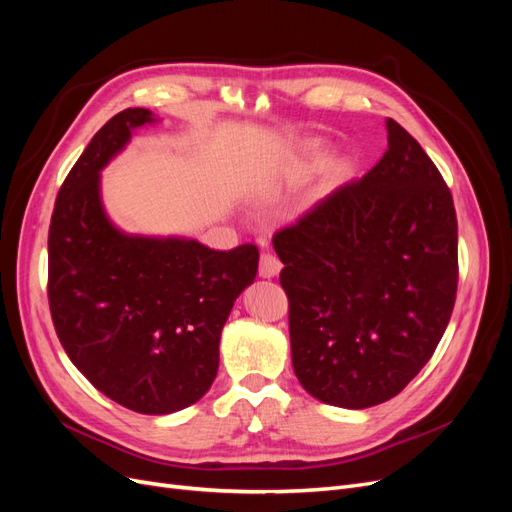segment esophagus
<instances>
[{
	"label": "esophagus",
	"mask_w": 512,
	"mask_h": 512,
	"mask_svg": "<svg viewBox=\"0 0 512 512\" xmlns=\"http://www.w3.org/2000/svg\"><path fill=\"white\" fill-rule=\"evenodd\" d=\"M280 271H282V262L275 254L265 252L260 256V275L262 277H275Z\"/></svg>",
	"instance_id": "34e87169"
}]
</instances>
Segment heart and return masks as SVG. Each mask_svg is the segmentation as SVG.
I'll return each mask as SVG.
<instances>
[{"label": "heart", "mask_w": 512, "mask_h": 512, "mask_svg": "<svg viewBox=\"0 0 512 512\" xmlns=\"http://www.w3.org/2000/svg\"><path fill=\"white\" fill-rule=\"evenodd\" d=\"M316 149H318V143H307V145L303 147V151H305V153H314Z\"/></svg>", "instance_id": "1"}]
</instances>
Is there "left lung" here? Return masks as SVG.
<instances>
[{"label": "left lung", "mask_w": 512, "mask_h": 512, "mask_svg": "<svg viewBox=\"0 0 512 512\" xmlns=\"http://www.w3.org/2000/svg\"><path fill=\"white\" fill-rule=\"evenodd\" d=\"M389 147L273 237L290 303L292 367L329 406L389 401L425 367L457 294V215L423 147L386 119Z\"/></svg>", "instance_id": "obj_1"}]
</instances>
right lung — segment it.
I'll list each match as a JSON object with an SVG mask.
<instances>
[{"instance_id": "1", "label": "right lung", "mask_w": 512, "mask_h": 512, "mask_svg": "<svg viewBox=\"0 0 512 512\" xmlns=\"http://www.w3.org/2000/svg\"><path fill=\"white\" fill-rule=\"evenodd\" d=\"M147 108L108 119L57 194L49 228V305L61 346L100 393L141 414H170L203 397L220 367V335L254 282L258 247L218 252L185 237L119 230L104 211L100 173Z\"/></svg>"}]
</instances>
